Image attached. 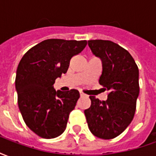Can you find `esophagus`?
<instances>
[{
	"mask_svg": "<svg viewBox=\"0 0 156 156\" xmlns=\"http://www.w3.org/2000/svg\"><path fill=\"white\" fill-rule=\"evenodd\" d=\"M80 95H81V96H85V94H83V92H80Z\"/></svg>",
	"mask_w": 156,
	"mask_h": 156,
	"instance_id": "1",
	"label": "esophagus"
}]
</instances>
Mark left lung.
Returning a JSON list of instances; mask_svg holds the SVG:
<instances>
[{
	"mask_svg": "<svg viewBox=\"0 0 156 156\" xmlns=\"http://www.w3.org/2000/svg\"><path fill=\"white\" fill-rule=\"evenodd\" d=\"M88 42L92 52L101 59L103 71L98 82L108 94L105 101L89 96L91 106L84 114L92 134L110 140L133 120L140 93L139 68L130 53L117 43L108 40Z\"/></svg>",
	"mask_w": 156,
	"mask_h": 156,
	"instance_id": "8db88e82",
	"label": "left lung"
}]
</instances>
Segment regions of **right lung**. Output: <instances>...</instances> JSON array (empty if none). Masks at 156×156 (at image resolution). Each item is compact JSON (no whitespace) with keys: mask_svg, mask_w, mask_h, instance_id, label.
I'll return each instance as SVG.
<instances>
[{"mask_svg":"<svg viewBox=\"0 0 156 156\" xmlns=\"http://www.w3.org/2000/svg\"><path fill=\"white\" fill-rule=\"evenodd\" d=\"M87 43L85 40H44L19 62L15 81L19 109L27 127L40 137L52 139L64 132L80 95L76 89L56 91L53 84Z\"/></svg>","mask_w":156,"mask_h":156,"instance_id":"obj_1","label":"right lung"}]
</instances>
